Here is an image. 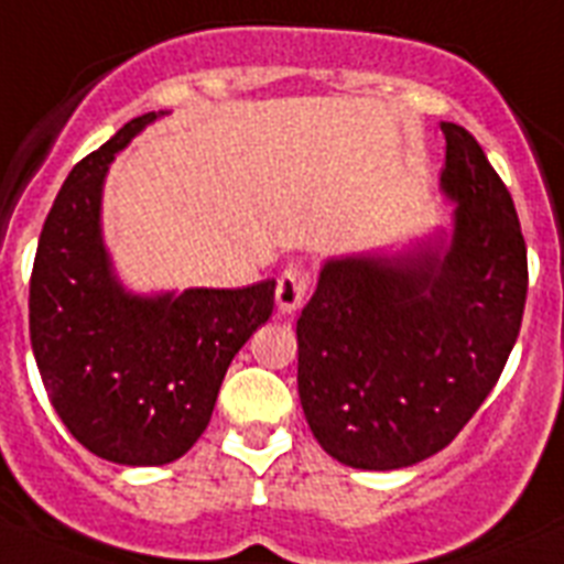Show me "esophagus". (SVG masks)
Segmentation results:
<instances>
[{"label":"esophagus","instance_id":"34e87169","mask_svg":"<svg viewBox=\"0 0 564 564\" xmlns=\"http://www.w3.org/2000/svg\"><path fill=\"white\" fill-rule=\"evenodd\" d=\"M306 289H310V275H306L303 269H286L275 289L278 310H281L283 315H292V312L301 310L303 297H306Z\"/></svg>","mask_w":564,"mask_h":564}]
</instances>
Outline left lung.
Returning a JSON list of instances; mask_svg holds the SVG:
<instances>
[{
  "instance_id": "8db88e82",
  "label": "left lung",
  "mask_w": 564,
  "mask_h": 564,
  "mask_svg": "<svg viewBox=\"0 0 564 564\" xmlns=\"http://www.w3.org/2000/svg\"><path fill=\"white\" fill-rule=\"evenodd\" d=\"M452 229L398 252L326 258L297 317V394L321 448L364 471L443 452L506 369L528 295L511 193L443 121Z\"/></svg>"
}]
</instances>
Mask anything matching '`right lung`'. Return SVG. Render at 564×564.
Masks as SVG:
<instances>
[{
	"instance_id": "right-lung-1",
	"label": "right lung",
	"mask_w": 564,
	"mask_h": 564,
	"mask_svg": "<svg viewBox=\"0 0 564 564\" xmlns=\"http://www.w3.org/2000/svg\"><path fill=\"white\" fill-rule=\"evenodd\" d=\"M161 116L127 121L73 166L31 275V343L47 398L87 452L119 465H166L193 448L232 357L275 306V281L153 295L121 283L101 229L105 178Z\"/></svg>"
}]
</instances>
